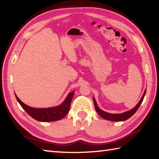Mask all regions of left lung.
I'll return each mask as SVG.
<instances>
[{"mask_svg":"<svg viewBox=\"0 0 159 159\" xmlns=\"http://www.w3.org/2000/svg\"><path fill=\"white\" fill-rule=\"evenodd\" d=\"M146 89L145 90L143 95L141 98V99L140 100V101L138 103L136 107L133 108V109H131L129 111H126V112L123 113H121V114H111L109 113H107V112H104V111H102L101 109H100L98 107L97 105V103L96 102V100L94 98H93V103H94V106H95V109L96 111H97V113H98L100 116L102 117L104 119H105L107 120H110V121H125L128 119H129V118L133 116V115L135 113L136 111H137V109H139V107H140L141 104L142 103L143 98H144V96L146 95Z\"/></svg>","mask_w":159,"mask_h":159,"instance_id":"1","label":"left lung"}]
</instances>
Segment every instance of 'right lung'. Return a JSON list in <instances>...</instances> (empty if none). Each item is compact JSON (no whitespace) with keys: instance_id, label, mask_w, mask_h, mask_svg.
<instances>
[{"instance_id":"add662e5","label":"right lung","mask_w":159,"mask_h":159,"mask_svg":"<svg viewBox=\"0 0 159 159\" xmlns=\"http://www.w3.org/2000/svg\"><path fill=\"white\" fill-rule=\"evenodd\" d=\"M16 95V94H15ZM74 96V92L69 93L65 101L61 105L48 109H35L29 107L20 100L18 96L16 98L20 105L30 116L39 121H57L65 117L69 112L71 101Z\"/></svg>"}]
</instances>
